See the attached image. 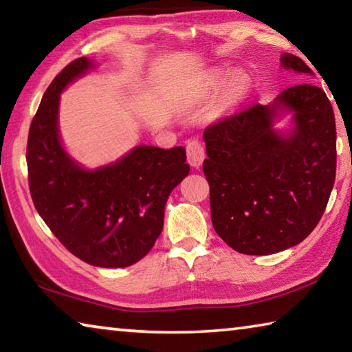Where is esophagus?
Here are the masks:
<instances>
[{
    "mask_svg": "<svg viewBox=\"0 0 352 352\" xmlns=\"http://www.w3.org/2000/svg\"><path fill=\"white\" fill-rule=\"evenodd\" d=\"M186 153L188 163L192 166V168H200L205 160V148L201 146V142L199 140H189L186 146Z\"/></svg>",
    "mask_w": 352,
    "mask_h": 352,
    "instance_id": "obj_1",
    "label": "esophagus"
}]
</instances>
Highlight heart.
I'll list each match as a JSON object with an SVG mask.
<instances>
[{"label":"heart","instance_id":"heart-1","mask_svg":"<svg viewBox=\"0 0 352 352\" xmlns=\"http://www.w3.org/2000/svg\"><path fill=\"white\" fill-rule=\"evenodd\" d=\"M250 91V80L243 73H230V71H216L206 85L197 94L201 104H210L225 94V104L228 109L239 105Z\"/></svg>","mask_w":352,"mask_h":352}]
</instances>
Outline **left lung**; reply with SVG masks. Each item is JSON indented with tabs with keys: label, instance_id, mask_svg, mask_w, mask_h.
Listing matches in <instances>:
<instances>
[{
	"label": "left lung",
	"instance_id": "obj_1",
	"mask_svg": "<svg viewBox=\"0 0 352 352\" xmlns=\"http://www.w3.org/2000/svg\"><path fill=\"white\" fill-rule=\"evenodd\" d=\"M281 67L314 76L300 57L283 52ZM289 114L287 129L276 124ZM204 172L216 233L243 254L295 247L312 233L336 182V118L321 88L302 83L273 102L208 127Z\"/></svg>",
	"mask_w": 352,
	"mask_h": 352
}]
</instances>
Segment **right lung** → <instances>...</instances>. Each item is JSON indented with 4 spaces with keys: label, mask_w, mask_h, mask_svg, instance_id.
Returning a JSON list of instances; mask_svg holds the SVG:
<instances>
[{
    "label": "right lung",
    "mask_w": 352,
    "mask_h": 352,
    "mask_svg": "<svg viewBox=\"0 0 352 352\" xmlns=\"http://www.w3.org/2000/svg\"><path fill=\"white\" fill-rule=\"evenodd\" d=\"M94 68L88 57L71 62L41 98L28 138L29 189L40 217L71 253L94 267L124 269L162 234L166 201L189 164L183 147L146 144L93 169L71 157L58 130L60 94Z\"/></svg>",
    "instance_id": "1"
}]
</instances>
